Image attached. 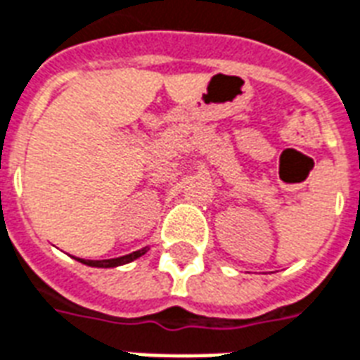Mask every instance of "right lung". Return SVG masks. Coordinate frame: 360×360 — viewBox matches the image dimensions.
Segmentation results:
<instances>
[{
	"label": "right lung",
	"instance_id": "1",
	"mask_svg": "<svg viewBox=\"0 0 360 360\" xmlns=\"http://www.w3.org/2000/svg\"><path fill=\"white\" fill-rule=\"evenodd\" d=\"M146 252H148V248H142V250H136V252L127 254V256H121V258H112V260H81V258H77V260H79L81 264H87V266L93 267H115L136 260V258H140V256Z\"/></svg>",
	"mask_w": 360,
	"mask_h": 360
}]
</instances>
